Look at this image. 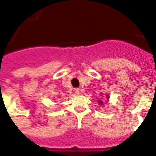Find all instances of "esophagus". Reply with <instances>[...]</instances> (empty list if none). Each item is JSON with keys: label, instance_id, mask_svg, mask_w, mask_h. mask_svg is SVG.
<instances>
[{"label": "esophagus", "instance_id": "34e87169", "mask_svg": "<svg viewBox=\"0 0 156 156\" xmlns=\"http://www.w3.org/2000/svg\"><path fill=\"white\" fill-rule=\"evenodd\" d=\"M74 93L76 94H80V89L79 88H74Z\"/></svg>", "mask_w": 156, "mask_h": 156}]
</instances>
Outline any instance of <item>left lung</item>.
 <instances>
[{
	"label": "left lung",
	"mask_w": 156,
	"mask_h": 156,
	"mask_svg": "<svg viewBox=\"0 0 156 156\" xmlns=\"http://www.w3.org/2000/svg\"><path fill=\"white\" fill-rule=\"evenodd\" d=\"M101 95H103V94H101ZM106 98H107V99H108V100L109 99V96H108V94H106ZM98 103L100 105H103V101H102V100H98Z\"/></svg>",
	"instance_id": "1"
}]
</instances>
